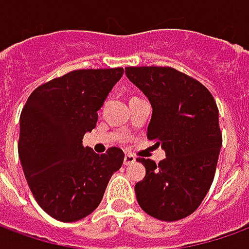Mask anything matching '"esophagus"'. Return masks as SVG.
<instances>
[{"mask_svg": "<svg viewBox=\"0 0 249 249\" xmlns=\"http://www.w3.org/2000/svg\"><path fill=\"white\" fill-rule=\"evenodd\" d=\"M136 161V157L133 155H125L124 156V165H130Z\"/></svg>", "mask_w": 249, "mask_h": 249, "instance_id": "1", "label": "esophagus"}]
</instances>
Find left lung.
<instances>
[{
    "instance_id": "left-lung-1",
    "label": "left lung",
    "mask_w": 249,
    "mask_h": 249,
    "mask_svg": "<svg viewBox=\"0 0 249 249\" xmlns=\"http://www.w3.org/2000/svg\"><path fill=\"white\" fill-rule=\"evenodd\" d=\"M125 74L152 107L148 139L161 145L159 164L139 157L145 178L135 185L144 212L162 221L193 213L208 193L217 165L219 109L203 84L167 66H129Z\"/></svg>"
}]
</instances>
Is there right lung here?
<instances>
[{"mask_svg": "<svg viewBox=\"0 0 249 249\" xmlns=\"http://www.w3.org/2000/svg\"><path fill=\"white\" fill-rule=\"evenodd\" d=\"M123 74V68L73 71L37 88L25 104L19 161L36 201L53 219L69 223L92 213L123 165L120 148L97 155L82 145Z\"/></svg>", "mask_w": 249, "mask_h": 249, "instance_id": "obj_1", "label": "right lung"}]
</instances>
